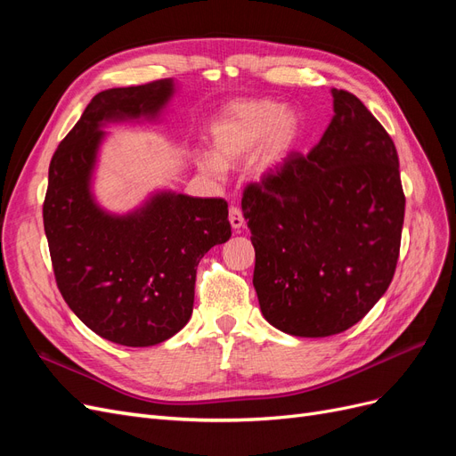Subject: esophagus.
I'll return each mask as SVG.
<instances>
[{
	"label": "esophagus",
	"instance_id": "34e87169",
	"mask_svg": "<svg viewBox=\"0 0 456 456\" xmlns=\"http://www.w3.org/2000/svg\"><path fill=\"white\" fill-rule=\"evenodd\" d=\"M230 224H232V228L236 230V232H240L243 228V224H245V218L241 215V209H240V207H236V205L230 207Z\"/></svg>",
	"mask_w": 456,
	"mask_h": 456
}]
</instances>
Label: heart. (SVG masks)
I'll return each mask as SVG.
<instances>
[{
	"label": "heart",
	"mask_w": 456,
	"mask_h": 456,
	"mask_svg": "<svg viewBox=\"0 0 456 456\" xmlns=\"http://www.w3.org/2000/svg\"><path fill=\"white\" fill-rule=\"evenodd\" d=\"M300 134V119L289 108H280L272 101L233 102L220 114L209 131L211 156L198 159L209 175H220L249 158L251 173L258 178L280 169L291 154Z\"/></svg>",
	"instance_id": "obj_1"
}]
</instances>
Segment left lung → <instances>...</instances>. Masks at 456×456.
<instances>
[{
	"label": "left lung",
	"instance_id": "8db88e82",
	"mask_svg": "<svg viewBox=\"0 0 456 456\" xmlns=\"http://www.w3.org/2000/svg\"><path fill=\"white\" fill-rule=\"evenodd\" d=\"M335 116L308 156L245 188L262 315L293 337L355 325L388 289L405 196L394 141L355 94L330 89Z\"/></svg>",
	"mask_w": 456,
	"mask_h": 456
}]
</instances>
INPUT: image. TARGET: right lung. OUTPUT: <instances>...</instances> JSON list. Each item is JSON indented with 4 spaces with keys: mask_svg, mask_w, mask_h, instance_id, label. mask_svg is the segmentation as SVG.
Here are the masks:
<instances>
[{
    "mask_svg": "<svg viewBox=\"0 0 456 456\" xmlns=\"http://www.w3.org/2000/svg\"><path fill=\"white\" fill-rule=\"evenodd\" d=\"M173 94L171 77L94 94L49 165L44 226L59 291L91 330L121 346H154L176 335L194 308L200 260L232 236L220 198L163 190L139 209L112 215L93 196L102 127L156 119Z\"/></svg>",
    "mask_w": 456,
    "mask_h": 456,
    "instance_id": "right-lung-1",
    "label": "right lung"
}]
</instances>
